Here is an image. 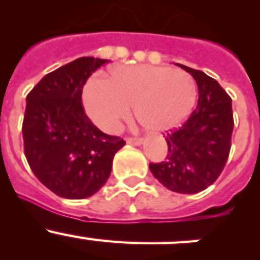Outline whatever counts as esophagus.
I'll use <instances>...</instances> for the list:
<instances>
[{"mask_svg":"<svg viewBox=\"0 0 260 260\" xmlns=\"http://www.w3.org/2000/svg\"><path fill=\"white\" fill-rule=\"evenodd\" d=\"M127 143L129 145H135V146H140L143 143V138H127Z\"/></svg>","mask_w":260,"mask_h":260,"instance_id":"esophagus-1","label":"esophagus"}]
</instances>
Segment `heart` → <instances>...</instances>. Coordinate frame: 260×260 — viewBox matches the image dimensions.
Listing matches in <instances>:
<instances>
[{
    "mask_svg": "<svg viewBox=\"0 0 260 260\" xmlns=\"http://www.w3.org/2000/svg\"><path fill=\"white\" fill-rule=\"evenodd\" d=\"M198 86L185 70L156 65L118 67L108 80L90 78L83 102L90 119L106 132H117L135 104L138 119L152 131H167L182 123L195 106Z\"/></svg>",
    "mask_w": 260,
    "mask_h": 260,
    "instance_id": "obj_1",
    "label": "heart"
}]
</instances>
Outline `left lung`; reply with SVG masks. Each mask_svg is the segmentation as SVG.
<instances>
[{"label":"left lung","mask_w":260,"mask_h":260,"mask_svg":"<svg viewBox=\"0 0 260 260\" xmlns=\"http://www.w3.org/2000/svg\"><path fill=\"white\" fill-rule=\"evenodd\" d=\"M179 67L196 80L198 106L179 129L167 133L166 159L149 164V170L169 190L196 193L216 181L229 157L234 128L232 98L201 70Z\"/></svg>","instance_id":"8db88e82"}]
</instances>
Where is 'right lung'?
I'll use <instances>...</instances> for the list:
<instances>
[{"label":"right lung","instance_id":"right-lung-1","mask_svg":"<svg viewBox=\"0 0 260 260\" xmlns=\"http://www.w3.org/2000/svg\"><path fill=\"white\" fill-rule=\"evenodd\" d=\"M109 60L84 56L49 73L26 96L25 156L43 185L65 199H85L107 182L114 154L125 145L86 117L81 91Z\"/></svg>","mask_w":260,"mask_h":260}]
</instances>
